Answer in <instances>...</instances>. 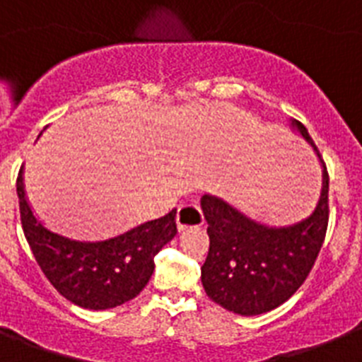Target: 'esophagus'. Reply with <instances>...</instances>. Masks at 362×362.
Returning a JSON list of instances; mask_svg holds the SVG:
<instances>
[{
  "label": "esophagus",
  "instance_id": "1",
  "mask_svg": "<svg viewBox=\"0 0 362 362\" xmlns=\"http://www.w3.org/2000/svg\"><path fill=\"white\" fill-rule=\"evenodd\" d=\"M177 222L179 231H183L187 228H198L205 223V216H203V211L198 203H185L177 209Z\"/></svg>",
  "mask_w": 362,
  "mask_h": 362
}]
</instances>
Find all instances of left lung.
<instances>
[{"label": "left lung", "mask_w": 362, "mask_h": 362, "mask_svg": "<svg viewBox=\"0 0 362 362\" xmlns=\"http://www.w3.org/2000/svg\"><path fill=\"white\" fill-rule=\"evenodd\" d=\"M291 124L315 149L324 168L320 199L310 216L274 228L257 222L218 196L205 194L202 198L211 240L202 267L203 288L214 303L242 316L262 315L285 303L315 267L327 231V168L305 125L296 120Z\"/></svg>", "instance_id": "1"}]
</instances>
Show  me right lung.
Instances as JSON below:
<instances>
[{"label": "right lung", "instance_id": "right-lung-1", "mask_svg": "<svg viewBox=\"0 0 362 362\" xmlns=\"http://www.w3.org/2000/svg\"><path fill=\"white\" fill-rule=\"evenodd\" d=\"M16 192L23 235L38 267L59 294L83 309H112L139 296L153 274L155 255L177 235L172 209L109 240H74L47 229L35 216L23 188V168Z\"/></svg>", "mask_w": 362, "mask_h": 362}]
</instances>
